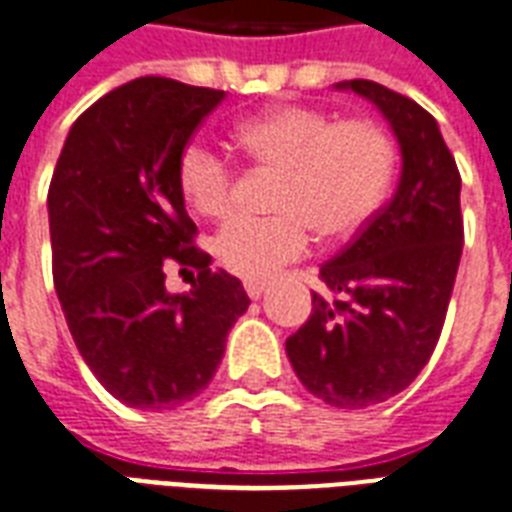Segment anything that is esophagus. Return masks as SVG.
I'll return each instance as SVG.
<instances>
[{"mask_svg":"<svg viewBox=\"0 0 512 512\" xmlns=\"http://www.w3.org/2000/svg\"><path fill=\"white\" fill-rule=\"evenodd\" d=\"M244 290H247V295H249V298H252V300L263 298L265 282H247V284H244Z\"/></svg>","mask_w":512,"mask_h":512,"instance_id":"1","label":"esophagus"}]
</instances>
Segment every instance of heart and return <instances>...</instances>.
I'll use <instances>...</instances> for the list:
<instances>
[{"label":"heart","instance_id":"b5f03b06","mask_svg":"<svg viewBox=\"0 0 512 512\" xmlns=\"http://www.w3.org/2000/svg\"><path fill=\"white\" fill-rule=\"evenodd\" d=\"M249 161L279 174L271 220L233 217L212 239L217 263L233 276L263 282L319 241L354 236L376 214L395 174V142L373 120H338L311 107H273L233 128ZM177 185L201 217L228 214L233 171L209 144L179 155Z\"/></svg>","mask_w":512,"mask_h":512}]
</instances>
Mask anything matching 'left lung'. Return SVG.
I'll return each mask as SVG.
<instances>
[{
  "mask_svg": "<svg viewBox=\"0 0 512 512\" xmlns=\"http://www.w3.org/2000/svg\"><path fill=\"white\" fill-rule=\"evenodd\" d=\"M335 88L376 104L403 171L392 201L319 268L325 292L287 338V357L311 395L357 411L403 392L435 351L462 257V177L438 120L416 101L373 80Z\"/></svg>",
  "mask_w": 512,
  "mask_h": 512,
  "instance_id": "obj_1",
  "label": "left lung"
}]
</instances>
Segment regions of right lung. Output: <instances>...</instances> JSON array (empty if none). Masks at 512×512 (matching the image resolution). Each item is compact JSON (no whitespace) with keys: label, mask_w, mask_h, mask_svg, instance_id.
Instances as JSON below:
<instances>
[{"label":"right lung","mask_w":512,"mask_h":512,"mask_svg":"<svg viewBox=\"0 0 512 512\" xmlns=\"http://www.w3.org/2000/svg\"><path fill=\"white\" fill-rule=\"evenodd\" d=\"M225 91L139 77L74 120L48 190L53 284L85 365L120 403L171 411L204 392L249 298L195 249L177 163ZM194 290L171 296L163 262Z\"/></svg>","instance_id":"right-lung-1"}]
</instances>
